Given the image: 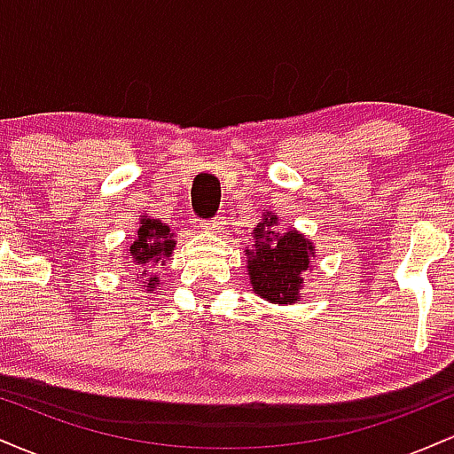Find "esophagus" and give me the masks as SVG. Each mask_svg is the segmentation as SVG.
<instances>
[{
    "mask_svg": "<svg viewBox=\"0 0 454 454\" xmlns=\"http://www.w3.org/2000/svg\"><path fill=\"white\" fill-rule=\"evenodd\" d=\"M202 228L211 234H223V231H226V220H223V217H217V220L205 223Z\"/></svg>",
    "mask_w": 454,
    "mask_h": 454,
    "instance_id": "obj_1",
    "label": "esophagus"
}]
</instances>
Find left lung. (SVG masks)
Returning <instances> with one entry per match:
<instances>
[{
    "mask_svg": "<svg viewBox=\"0 0 454 454\" xmlns=\"http://www.w3.org/2000/svg\"><path fill=\"white\" fill-rule=\"evenodd\" d=\"M254 247L247 254V275L254 294L275 305H293L303 293V273L311 270L316 247L296 228H279L275 213H262L254 228Z\"/></svg>",
    "mask_w": 454,
    "mask_h": 454,
    "instance_id": "obj_1",
    "label": "left lung"
}]
</instances>
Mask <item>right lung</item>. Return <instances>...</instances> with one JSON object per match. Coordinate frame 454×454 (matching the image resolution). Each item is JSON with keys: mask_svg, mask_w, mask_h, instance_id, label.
<instances>
[{"mask_svg": "<svg viewBox=\"0 0 454 454\" xmlns=\"http://www.w3.org/2000/svg\"><path fill=\"white\" fill-rule=\"evenodd\" d=\"M175 232L170 231L168 223L155 220L147 213L140 215V226L137 234H134V243L129 245L126 258H129L132 267H138V275L145 278L143 290L147 294L158 290V286L161 284V279L155 273H151V270L158 269L160 264L164 267L168 262L175 252Z\"/></svg>", "mask_w": 454, "mask_h": 454, "instance_id": "1", "label": "right lung"}]
</instances>
